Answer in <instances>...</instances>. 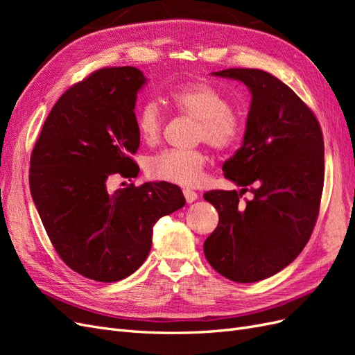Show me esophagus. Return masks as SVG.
Segmentation results:
<instances>
[{"label": "esophagus", "mask_w": 355, "mask_h": 355, "mask_svg": "<svg viewBox=\"0 0 355 355\" xmlns=\"http://www.w3.org/2000/svg\"><path fill=\"white\" fill-rule=\"evenodd\" d=\"M184 196H185V200H187V202H188V204L194 202V201L198 198V194H197V192L191 191V189H184Z\"/></svg>", "instance_id": "esophagus-1"}]
</instances>
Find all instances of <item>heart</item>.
Listing matches in <instances>:
<instances>
[{"label": "heart", "mask_w": 355, "mask_h": 355, "mask_svg": "<svg viewBox=\"0 0 355 355\" xmlns=\"http://www.w3.org/2000/svg\"><path fill=\"white\" fill-rule=\"evenodd\" d=\"M168 102L176 111L198 121L197 141L223 151L239 141L241 123L230 101L209 84H191L171 92ZM164 127V115L155 101L144 102L136 111V128L146 144H155ZM207 157L202 151L167 149L148 159V175L182 187H196L204 178Z\"/></svg>", "instance_id": "1"}]
</instances>
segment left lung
I'll return each instance as SVG.
<instances>
[{
    "instance_id": "1",
    "label": "left lung",
    "mask_w": 355,
    "mask_h": 355,
    "mask_svg": "<svg viewBox=\"0 0 355 355\" xmlns=\"http://www.w3.org/2000/svg\"><path fill=\"white\" fill-rule=\"evenodd\" d=\"M211 75L241 81L252 102L243 145L222 167L241 191L204 194L219 213L204 254L228 280L261 282L292 263L313 234L324 182L323 135L313 111L274 75L249 68ZM247 186L254 198L243 205Z\"/></svg>"
}]
</instances>
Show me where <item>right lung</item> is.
<instances>
[{
	"mask_svg": "<svg viewBox=\"0 0 355 355\" xmlns=\"http://www.w3.org/2000/svg\"><path fill=\"white\" fill-rule=\"evenodd\" d=\"M135 67L103 68L72 85L53 106L31 155L32 200L58 254L94 282L132 275L149 254L154 223L185 206L179 187L145 182L108 191V179L136 178L141 144Z\"/></svg>",
	"mask_w": 355,
	"mask_h": 355,
	"instance_id": "right-lung-1",
	"label": "right lung"
}]
</instances>
